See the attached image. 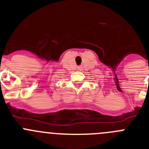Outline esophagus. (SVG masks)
Listing matches in <instances>:
<instances>
[{"mask_svg": "<svg viewBox=\"0 0 149 149\" xmlns=\"http://www.w3.org/2000/svg\"><path fill=\"white\" fill-rule=\"evenodd\" d=\"M80 68V67H79V68Z\"/></svg>", "mask_w": 149, "mask_h": 149, "instance_id": "1", "label": "esophagus"}]
</instances>
